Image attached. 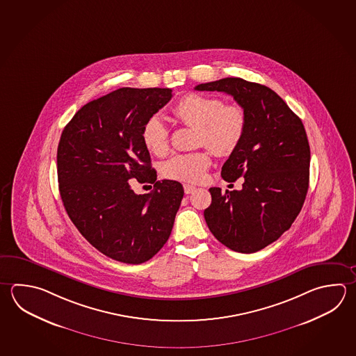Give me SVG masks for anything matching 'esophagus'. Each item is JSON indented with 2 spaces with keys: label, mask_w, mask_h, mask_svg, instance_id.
<instances>
[{
  "label": "esophagus",
  "mask_w": 356,
  "mask_h": 356,
  "mask_svg": "<svg viewBox=\"0 0 356 356\" xmlns=\"http://www.w3.org/2000/svg\"><path fill=\"white\" fill-rule=\"evenodd\" d=\"M184 190H185V194H194L195 191H196V188L193 186V185L185 184V185H184Z\"/></svg>",
  "instance_id": "esophagus-1"
}]
</instances>
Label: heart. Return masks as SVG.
Here are the masks:
<instances>
[{
    "label": "heart",
    "instance_id": "1",
    "mask_svg": "<svg viewBox=\"0 0 356 356\" xmlns=\"http://www.w3.org/2000/svg\"><path fill=\"white\" fill-rule=\"evenodd\" d=\"M179 121L197 128L199 146H208L218 156H230L242 142L247 115L239 104L222 103L220 98L200 93L184 95L172 108ZM142 141L149 152L165 156L170 149V134L159 115H151L142 128ZM211 165L208 151L172 156L163 163L162 174L171 180L197 182Z\"/></svg>",
    "mask_w": 356,
    "mask_h": 356
}]
</instances>
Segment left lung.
I'll list each match as a JSON object with an SVG mask.
<instances>
[{"instance_id": "left-lung-1", "label": "left lung", "mask_w": 356, "mask_h": 356, "mask_svg": "<svg viewBox=\"0 0 356 356\" xmlns=\"http://www.w3.org/2000/svg\"><path fill=\"white\" fill-rule=\"evenodd\" d=\"M196 90L230 94L244 109L239 147L222 165V177H244L242 190L210 188L204 216L225 247L254 253L289 230L301 211L309 181V145L302 121L270 88L242 78L204 83Z\"/></svg>"}]
</instances>
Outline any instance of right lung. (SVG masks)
<instances>
[{
    "label": "right lung",
    "instance_id": "add662e5",
    "mask_svg": "<svg viewBox=\"0 0 356 356\" xmlns=\"http://www.w3.org/2000/svg\"><path fill=\"white\" fill-rule=\"evenodd\" d=\"M171 97L168 88H120L83 106L61 134L56 160L64 208L88 242L114 261L147 262L174 227L184 188L157 181L142 141L143 124ZM131 179L154 183V190L136 195Z\"/></svg>",
    "mask_w": 356,
    "mask_h": 356
}]
</instances>
